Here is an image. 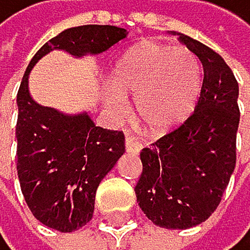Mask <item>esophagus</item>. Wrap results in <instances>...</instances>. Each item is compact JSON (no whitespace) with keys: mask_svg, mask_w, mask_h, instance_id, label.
Returning a JSON list of instances; mask_svg holds the SVG:
<instances>
[{"mask_svg":"<svg viewBox=\"0 0 250 250\" xmlns=\"http://www.w3.org/2000/svg\"><path fill=\"white\" fill-rule=\"evenodd\" d=\"M124 146H126V150L132 152V154H139L141 149H142V144L132 136H126V139H124Z\"/></svg>","mask_w":250,"mask_h":250,"instance_id":"obj_1","label":"esophagus"}]
</instances>
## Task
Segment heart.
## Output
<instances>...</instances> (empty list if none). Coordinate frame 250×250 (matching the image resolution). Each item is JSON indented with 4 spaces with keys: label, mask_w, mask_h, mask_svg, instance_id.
<instances>
[{
    "label": "heart",
    "mask_w": 250,
    "mask_h": 250,
    "mask_svg": "<svg viewBox=\"0 0 250 250\" xmlns=\"http://www.w3.org/2000/svg\"><path fill=\"white\" fill-rule=\"evenodd\" d=\"M201 65L191 50L154 41H142L119 57L106 96L109 109L126 111L124 98H136V116L142 129L162 134L191 116L201 93Z\"/></svg>",
    "instance_id": "heart-1"
}]
</instances>
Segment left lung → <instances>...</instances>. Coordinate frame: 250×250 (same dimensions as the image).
I'll use <instances>...</instances> for the list:
<instances>
[{
  "label": "left lung",
  "instance_id": "8db88e82",
  "mask_svg": "<svg viewBox=\"0 0 250 250\" xmlns=\"http://www.w3.org/2000/svg\"><path fill=\"white\" fill-rule=\"evenodd\" d=\"M198 57L203 85L195 111L185 123L142 149L137 203L154 224L188 229L206 221L218 208L236 167L239 85L208 45L178 34Z\"/></svg>",
  "mask_w": 250,
  "mask_h": 250
}]
</instances>
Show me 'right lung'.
<instances>
[{
    "mask_svg": "<svg viewBox=\"0 0 250 250\" xmlns=\"http://www.w3.org/2000/svg\"><path fill=\"white\" fill-rule=\"evenodd\" d=\"M127 36L116 26L70 27L45 42L32 57L18 91V177L24 200L47 228L72 232L90 221L96 188L124 154L123 131L96 126L90 114H63L29 95V73L54 49L75 57L96 55Z\"/></svg>",
    "mask_w": 250,
    "mask_h": 250,
    "instance_id": "1",
    "label": "right lung"
}]
</instances>
